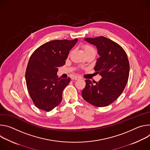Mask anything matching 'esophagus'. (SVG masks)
<instances>
[{
	"label": "esophagus",
	"instance_id": "esophagus-1",
	"mask_svg": "<svg viewBox=\"0 0 150 150\" xmlns=\"http://www.w3.org/2000/svg\"><path fill=\"white\" fill-rule=\"evenodd\" d=\"M80 77L79 76H73L71 79L72 80H78V79H80Z\"/></svg>",
	"mask_w": 150,
	"mask_h": 150
}]
</instances>
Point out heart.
I'll return each mask as SVG.
<instances>
[{
	"mask_svg": "<svg viewBox=\"0 0 150 150\" xmlns=\"http://www.w3.org/2000/svg\"><path fill=\"white\" fill-rule=\"evenodd\" d=\"M83 48L84 49V51L85 52V54H87V53H89V52H95V49L94 48L90 46V45H84L83 46Z\"/></svg>",
	"mask_w": 150,
	"mask_h": 150,
	"instance_id": "b5f03b06",
	"label": "heart"
}]
</instances>
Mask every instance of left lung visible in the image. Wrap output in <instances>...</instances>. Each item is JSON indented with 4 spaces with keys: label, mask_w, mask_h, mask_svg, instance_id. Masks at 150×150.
<instances>
[{
    "label": "left lung",
    "mask_w": 150,
    "mask_h": 150,
    "mask_svg": "<svg viewBox=\"0 0 150 150\" xmlns=\"http://www.w3.org/2000/svg\"><path fill=\"white\" fill-rule=\"evenodd\" d=\"M84 40L97 48L99 57L94 69L102 78L98 82L86 80L82 97L94 106H107L120 96L127 84L129 75L127 56L119 45L107 38Z\"/></svg>",
    "instance_id": "left-lung-1"
}]
</instances>
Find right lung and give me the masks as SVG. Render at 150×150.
Returning a JSON list of instances; mask_svg holds the SVG:
<instances>
[{
  "label": "right lung",
  "mask_w": 150,
  "mask_h": 150,
  "mask_svg": "<svg viewBox=\"0 0 150 150\" xmlns=\"http://www.w3.org/2000/svg\"><path fill=\"white\" fill-rule=\"evenodd\" d=\"M77 41V39L50 41L39 47L30 57L25 81L30 97L38 108L50 111L61 102L63 90L71 79L58 78V67L65 64Z\"/></svg>",
  "instance_id": "right-lung-1"
}]
</instances>
